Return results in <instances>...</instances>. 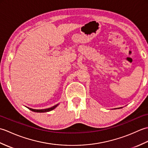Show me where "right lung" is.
<instances>
[{"mask_svg":"<svg viewBox=\"0 0 148 148\" xmlns=\"http://www.w3.org/2000/svg\"><path fill=\"white\" fill-rule=\"evenodd\" d=\"M58 104H56L54 106L51 107V108H48V109H33L32 108H29L30 110H31L32 111H34V112H49L50 111H52V110H53L54 109H55L56 107L58 106Z\"/></svg>","mask_w":148,"mask_h":148,"instance_id":"obj_1","label":"right lung"}]
</instances>
